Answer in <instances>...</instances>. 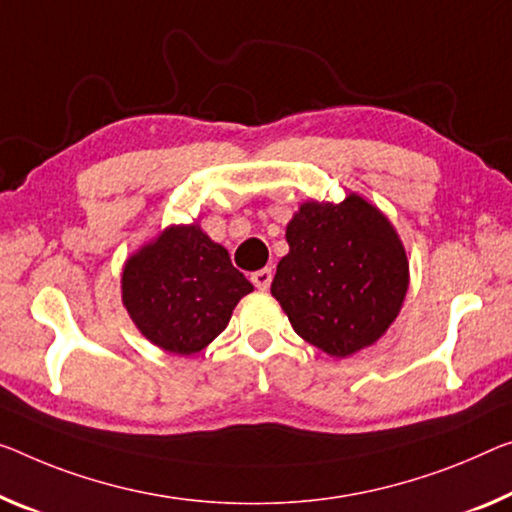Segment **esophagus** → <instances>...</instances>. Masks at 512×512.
Returning a JSON list of instances; mask_svg holds the SVG:
<instances>
[{
	"label": "esophagus",
	"instance_id": "1",
	"mask_svg": "<svg viewBox=\"0 0 512 512\" xmlns=\"http://www.w3.org/2000/svg\"><path fill=\"white\" fill-rule=\"evenodd\" d=\"M251 283H254L258 290L270 288V283H272V267H263V270H258V272L251 274Z\"/></svg>",
	"mask_w": 512,
	"mask_h": 512
}]
</instances>
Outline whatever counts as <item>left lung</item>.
<instances>
[{
	"instance_id": "1",
	"label": "left lung",
	"mask_w": 512,
	"mask_h": 512,
	"mask_svg": "<svg viewBox=\"0 0 512 512\" xmlns=\"http://www.w3.org/2000/svg\"><path fill=\"white\" fill-rule=\"evenodd\" d=\"M286 240L270 290L295 332L336 359L380 341L410 288L407 251L387 215L355 192L306 201Z\"/></svg>"
}]
</instances>
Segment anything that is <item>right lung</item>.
Masks as SVG:
<instances>
[{
    "mask_svg": "<svg viewBox=\"0 0 512 512\" xmlns=\"http://www.w3.org/2000/svg\"><path fill=\"white\" fill-rule=\"evenodd\" d=\"M251 290L229 251L196 222L167 226L121 272V300L141 336L185 357L224 332L235 304Z\"/></svg>",
    "mask_w": 512,
    "mask_h": 512,
    "instance_id": "1",
    "label": "right lung"
}]
</instances>
